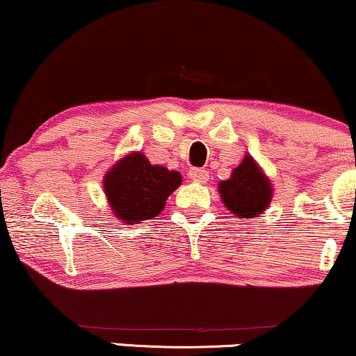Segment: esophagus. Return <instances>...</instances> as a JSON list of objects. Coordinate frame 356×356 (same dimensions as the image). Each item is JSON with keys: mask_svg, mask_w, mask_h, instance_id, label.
I'll list each match as a JSON object with an SVG mask.
<instances>
[{"mask_svg": "<svg viewBox=\"0 0 356 356\" xmlns=\"http://www.w3.org/2000/svg\"><path fill=\"white\" fill-rule=\"evenodd\" d=\"M190 178L193 179V181L206 183V181H208L209 175H208V171L203 170V168H191L190 170Z\"/></svg>", "mask_w": 356, "mask_h": 356, "instance_id": "34e87169", "label": "esophagus"}]
</instances>
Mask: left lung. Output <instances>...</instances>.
<instances>
[{"instance_id": "1", "label": "left lung", "mask_w": 356, "mask_h": 356, "mask_svg": "<svg viewBox=\"0 0 356 356\" xmlns=\"http://www.w3.org/2000/svg\"><path fill=\"white\" fill-rule=\"evenodd\" d=\"M219 193L226 208L238 218L259 216L269 206L272 196L269 179L249 155L232 171L229 179L219 183Z\"/></svg>"}]
</instances>
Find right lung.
Masks as SVG:
<instances>
[{
	"instance_id": "1",
	"label": "right lung",
	"mask_w": 356,
	"mask_h": 356,
	"mask_svg": "<svg viewBox=\"0 0 356 356\" xmlns=\"http://www.w3.org/2000/svg\"><path fill=\"white\" fill-rule=\"evenodd\" d=\"M181 183L178 171L152 165L143 153H131L105 175L104 188L112 211L129 225L155 218Z\"/></svg>"
}]
</instances>
